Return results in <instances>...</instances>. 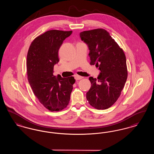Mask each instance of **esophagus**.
I'll return each mask as SVG.
<instances>
[{
  "mask_svg": "<svg viewBox=\"0 0 154 154\" xmlns=\"http://www.w3.org/2000/svg\"><path fill=\"white\" fill-rule=\"evenodd\" d=\"M74 78L76 80H79L82 79L83 78V77H81V76L79 75H74Z\"/></svg>",
  "mask_w": 154,
  "mask_h": 154,
  "instance_id": "1",
  "label": "esophagus"
}]
</instances>
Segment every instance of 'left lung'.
Here are the masks:
<instances>
[{
    "label": "left lung",
    "mask_w": 154,
    "mask_h": 154,
    "mask_svg": "<svg viewBox=\"0 0 154 154\" xmlns=\"http://www.w3.org/2000/svg\"><path fill=\"white\" fill-rule=\"evenodd\" d=\"M80 35L88 45L90 64L99 67L100 71L97 79H89L91 87L87 99L96 109H109L117 100L127 80L124 52L104 29L84 31Z\"/></svg>",
    "instance_id": "left-lung-1"
}]
</instances>
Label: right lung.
Segmentation results:
<instances>
[{
	"label": "right lung",
	"instance_id": "obj_1",
	"mask_svg": "<svg viewBox=\"0 0 154 154\" xmlns=\"http://www.w3.org/2000/svg\"><path fill=\"white\" fill-rule=\"evenodd\" d=\"M72 31L50 30L37 37L27 54L28 80L37 99L50 111H59L69 104L75 82L73 77L63 78L53 74L59 61L58 51Z\"/></svg>",
	"mask_w": 154,
	"mask_h": 154
}]
</instances>
